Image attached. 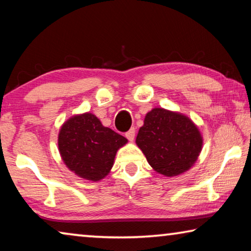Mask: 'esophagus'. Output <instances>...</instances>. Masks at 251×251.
<instances>
[{
    "mask_svg": "<svg viewBox=\"0 0 251 251\" xmlns=\"http://www.w3.org/2000/svg\"><path fill=\"white\" fill-rule=\"evenodd\" d=\"M125 135H126L127 140L130 141V142H133L134 141V137H135V128H130Z\"/></svg>",
    "mask_w": 251,
    "mask_h": 251,
    "instance_id": "obj_1",
    "label": "esophagus"
}]
</instances>
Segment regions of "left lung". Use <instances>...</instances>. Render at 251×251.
Segmentation results:
<instances>
[{
    "label": "left lung",
    "instance_id": "obj_1",
    "mask_svg": "<svg viewBox=\"0 0 251 251\" xmlns=\"http://www.w3.org/2000/svg\"><path fill=\"white\" fill-rule=\"evenodd\" d=\"M136 144L157 173L176 176L196 163L203 140L189 117L164 108H154L146 114Z\"/></svg>",
    "mask_w": 251,
    "mask_h": 251
}]
</instances>
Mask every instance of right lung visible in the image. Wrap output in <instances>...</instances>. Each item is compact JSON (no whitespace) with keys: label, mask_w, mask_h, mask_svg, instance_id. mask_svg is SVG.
<instances>
[{"label":"right lung","mask_w":251,"mask_h":251,"mask_svg":"<svg viewBox=\"0 0 251 251\" xmlns=\"http://www.w3.org/2000/svg\"><path fill=\"white\" fill-rule=\"evenodd\" d=\"M126 143L124 136L102 126L90 113L69 118L58 136L59 152L68 169L94 182L110 172L118 149Z\"/></svg>","instance_id":"right-lung-1"}]
</instances>
